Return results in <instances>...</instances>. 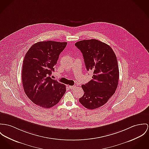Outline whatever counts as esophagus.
Here are the masks:
<instances>
[{"instance_id":"esophagus-1","label":"esophagus","mask_w":149,"mask_h":149,"mask_svg":"<svg viewBox=\"0 0 149 149\" xmlns=\"http://www.w3.org/2000/svg\"><path fill=\"white\" fill-rule=\"evenodd\" d=\"M69 87L70 89H74V88H75L76 87L75 86H69Z\"/></svg>"}]
</instances>
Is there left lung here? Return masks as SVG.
Wrapping results in <instances>:
<instances>
[{
	"label": "left lung",
	"mask_w": 149,
	"mask_h": 149,
	"mask_svg": "<svg viewBox=\"0 0 149 149\" xmlns=\"http://www.w3.org/2000/svg\"><path fill=\"white\" fill-rule=\"evenodd\" d=\"M83 54L87 71L93 72L92 79L83 84L80 104L89 109L102 107L115 93L119 79L117 58L108 45L95 39L75 44Z\"/></svg>",
	"instance_id": "8db88e82"
}]
</instances>
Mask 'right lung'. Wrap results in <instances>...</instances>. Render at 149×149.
I'll list each match as a JSON object with an SVG mask.
<instances>
[{"mask_svg":"<svg viewBox=\"0 0 149 149\" xmlns=\"http://www.w3.org/2000/svg\"><path fill=\"white\" fill-rule=\"evenodd\" d=\"M66 45V42H38L25 56L22 75L24 90L33 103L41 107L54 106L66 92V86L52 79L50 75Z\"/></svg>","mask_w":149,"mask_h":149,"instance_id":"right-lung-1","label":"right lung"}]
</instances>
